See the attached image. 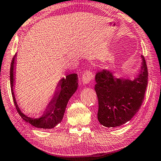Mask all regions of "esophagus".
<instances>
[{"instance_id": "obj_1", "label": "esophagus", "mask_w": 161, "mask_h": 161, "mask_svg": "<svg viewBox=\"0 0 161 161\" xmlns=\"http://www.w3.org/2000/svg\"><path fill=\"white\" fill-rule=\"evenodd\" d=\"M94 78V75L91 71L87 70L83 73L82 76V83L83 84H88Z\"/></svg>"}]
</instances>
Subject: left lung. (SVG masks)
Segmentation results:
<instances>
[{
    "label": "left lung",
    "instance_id": "obj_1",
    "mask_svg": "<svg viewBox=\"0 0 161 161\" xmlns=\"http://www.w3.org/2000/svg\"><path fill=\"white\" fill-rule=\"evenodd\" d=\"M142 66L136 78H117L109 70L95 75L98 99L97 119L106 127H117L131 119L139 110L148 83V69L142 55Z\"/></svg>",
    "mask_w": 161,
    "mask_h": 161
}]
</instances>
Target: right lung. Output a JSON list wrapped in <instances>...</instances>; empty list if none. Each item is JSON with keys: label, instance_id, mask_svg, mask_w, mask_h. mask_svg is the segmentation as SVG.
<instances>
[{"label": "right lung", "instance_id": "1", "mask_svg": "<svg viewBox=\"0 0 161 161\" xmlns=\"http://www.w3.org/2000/svg\"><path fill=\"white\" fill-rule=\"evenodd\" d=\"M16 56L15 53V55L13 56L12 62H11L10 80L11 92H12L13 99L17 111L25 122L36 128L50 129L55 127L63 119L68 102L78 88V75L76 73H72V74L67 75L66 78H61L59 80L52 99L48 104L42 116L39 118H36V119L27 117V115L22 113L19 109L15 99V94H14L13 88L15 86V80Z\"/></svg>", "mask_w": 161, "mask_h": 161}]
</instances>
